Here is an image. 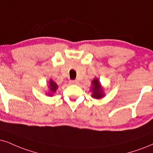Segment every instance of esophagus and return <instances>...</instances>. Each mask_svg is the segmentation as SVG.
I'll return each instance as SVG.
<instances>
[{"label":"esophagus","mask_w":153,"mask_h":153,"mask_svg":"<svg viewBox=\"0 0 153 153\" xmlns=\"http://www.w3.org/2000/svg\"><path fill=\"white\" fill-rule=\"evenodd\" d=\"M70 84H72V85H75V84H78V81L77 80H70Z\"/></svg>","instance_id":"34e87169"}]
</instances>
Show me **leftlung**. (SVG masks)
<instances>
[{"instance_id": "left-lung-1", "label": "left lung", "mask_w": 153, "mask_h": 153, "mask_svg": "<svg viewBox=\"0 0 153 153\" xmlns=\"http://www.w3.org/2000/svg\"><path fill=\"white\" fill-rule=\"evenodd\" d=\"M92 97L94 99H101V98L104 97V94L103 92V88H102L101 84H100V81L98 79L94 78L93 80L92 81Z\"/></svg>"}]
</instances>
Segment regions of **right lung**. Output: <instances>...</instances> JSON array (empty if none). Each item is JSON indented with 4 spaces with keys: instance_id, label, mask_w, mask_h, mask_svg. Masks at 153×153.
<instances>
[{
    "instance_id": "right-lung-1",
    "label": "right lung",
    "mask_w": 153,
    "mask_h": 153,
    "mask_svg": "<svg viewBox=\"0 0 153 153\" xmlns=\"http://www.w3.org/2000/svg\"><path fill=\"white\" fill-rule=\"evenodd\" d=\"M49 88L50 92L48 93L49 96H53V94L56 92L58 89V85L53 80H50L49 82Z\"/></svg>"
}]
</instances>
